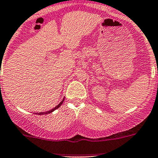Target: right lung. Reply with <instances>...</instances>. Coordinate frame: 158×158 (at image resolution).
I'll use <instances>...</instances> for the list:
<instances>
[{
    "label": "right lung",
    "instance_id": "right-lung-1",
    "mask_svg": "<svg viewBox=\"0 0 158 158\" xmlns=\"http://www.w3.org/2000/svg\"><path fill=\"white\" fill-rule=\"evenodd\" d=\"M64 101V98L63 99V100H62V101L60 102V103H59V104H58V106H56L55 107V108H53L52 110H49V111H47V112H36V113H34V114H37V115H46V114H48V113H52V112H54V111H55V110H57V109H58L59 108V107L60 106H61V104L62 103H63V102Z\"/></svg>",
    "mask_w": 158,
    "mask_h": 158
}]
</instances>
